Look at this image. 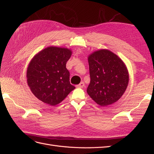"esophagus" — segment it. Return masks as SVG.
Instances as JSON below:
<instances>
[{
	"instance_id": "esophagus-1",
	"label": "esophagus",
	"mask_w": 154,
	"mask_h": 154,
	"mask_svg": "<svg viewBox=\"0 0 154 154\" xmlns=\"http://www.w3.org/2000/svg\"><path fill=\"white\" fill-rule=\"evenodd\" d=\"M85 86V83H84V82H82L80 84H78V85H77V87H78V88H83V87Z\"/></svg>"
}]
</instances>
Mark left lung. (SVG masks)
Listing matches in <instances>:
<instances>
[{
    "label": "left lung",
    "instance_id": "left-lung-1",
    "mask_svg": "<svg viewBox=\"0 0 154 154\" xmlns=\"http://www.w3.org/2000/svg\"><path fill=\"white\" fill-rule=\"evenodd\" d=\"M91 82L87 92L97 104L106 106L119 100L127 89L129 74L125 63L108 49L88 57Z\"/></svg>",
    "mask_w": 154,
    "mask_h": 154
}]
</instances>
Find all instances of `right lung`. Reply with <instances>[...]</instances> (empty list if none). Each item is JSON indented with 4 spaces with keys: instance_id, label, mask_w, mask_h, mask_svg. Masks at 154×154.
<instances>
[{
    "instance_id": "1",
    "label": "right lung",
    "mask_w": 154,
    "mask_h": 154,
    "mask_svg": "<svg viewBox=\"0 0 154 154\" xmlns=\"http://www.w3.org/2000/svg\"><path fill=\"white\" fill-rule=\"evenodd\" d=\"M72 51L49 46L32 58L27 67V85L37 98L51 106L59 104L75 87L69 82L66 63Z\"/></svg>"
}]
</instances>
